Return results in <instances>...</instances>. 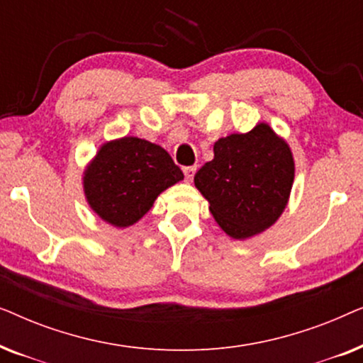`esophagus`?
<instances>
[{
	"label": "esophagus",
	"instance_id": "obj_1",
	"mask_svg": "<svg viewBox=\"0 0 363 363\" xmlns=\"http://www.w3.org/2000/svg\"><path fill=\"white\" fill-rule=\"evenodd\" d=\"M195 172H196V167H186L183 168V173H185V178L186 182L190 183L193 180V177H195Z\"/></svg>",
	"mask_w": 363,
	"mask_h": 363
}]
</instances>
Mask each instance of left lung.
Wrapping results in <instances>:
<instances>
[{
    "label": "left lung",
    "instance_id": "left-lung-1",
    "mask_svg": "<svg viewBox=\"0 0 363 363\" xmlns=\"http://www.w3.org/2000/svg\"><path fill=\"white\" fill-rule=\"evenodd\" d=\"M215 158L195 175V186L233 240L266 231L284 213L294 183V157L284 138L266 122L246 133L221 137Z\"/></svg>",
    "mask_w": 363,
    "mask_h": 363
}]
</instances>
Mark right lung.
I'll return each instance as SVG.
<instances>
[{
  "mask_svg": "<svg viewBox=\"0 0 363 363\" xmlns=\"http://www.w3.org/2000/svg\"><path fill=\"white\" fill-rule=\"evenodd\" d=\"M182 180L165 148L138 137L104 142L82 173L87 205L116 228L135 225L162 191Z\"/></svg>",
  "mask_w": 363,
  "mask_h": 363,
  "instance_id": "add662e5",
  "label": "right lung"
}]
</instances>
